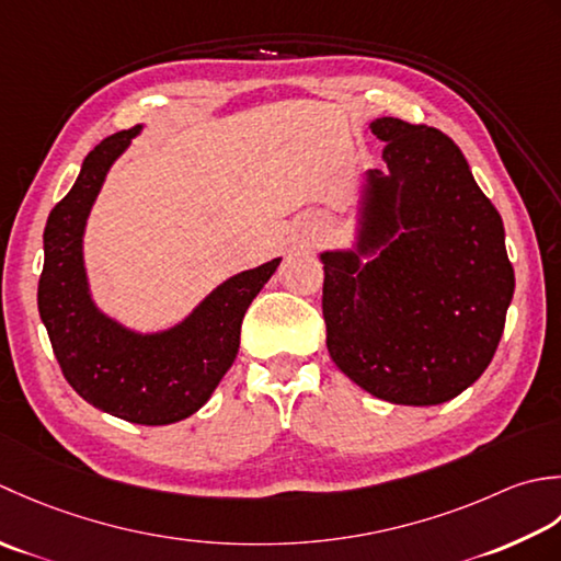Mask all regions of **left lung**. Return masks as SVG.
Listing matches in <instances>:
<instances>
[{"label": "left lung", "instance_id": "1", "mask_svg": "<svg viewBox=\"0 0 561 561\" xmlns=\"http://www.w3.org/2000/svg\"><path fill=\"white\" fill-rule=\"evenodd\" d=\"M385 169L368 171L360 249L322 254L327 348L392 404H443L486 370L516 276L504 222L448 135L377 118Z\"/></svg>", "mask_w": 561, "mask_h": 561}]
</instances>
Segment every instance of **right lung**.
Segmentation results:
<instances>
[{
  "label": "right lung",
  "mask_w": 561,
  "mask_h": 561,
  "mask_svg": "<svg viewBox=\"0 0 561 561\" xmlns=\"http://www.w3.org/2000/svg\"><path fill=\"white\" fill-rule=\"evenodd\" d=\"M137 130L140 125L101 140L87 154L72 191L50 210L38 312L65 380L79 397L130 424L164 426L208 402L237 358L247 307L280 259L222 283L167 334L137 336L99 314L87 293L82 232L108 167Z\"/></svg>",
  "instance_id": "obj_1"
}]
</instances>
